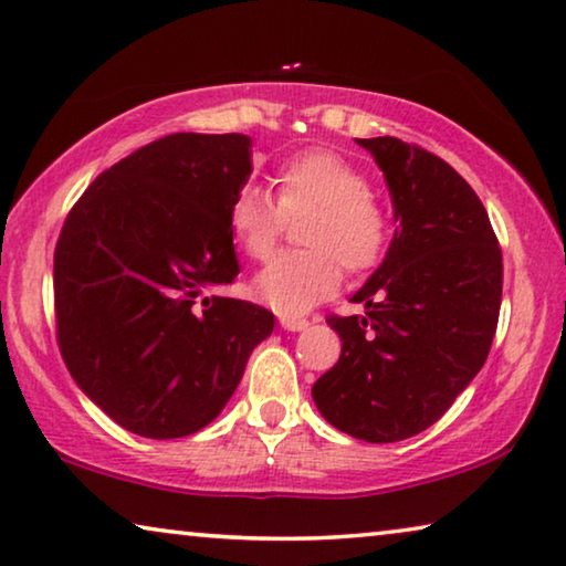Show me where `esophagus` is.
<instances>
[{
  "mask_svg": "<svg viewBox=\"0 0 566 566\" xmlns=\"http://www.w3.org/2000/svg\"><path fill=\"white\" fill-rule=\"evenodd\" d=\"M280 325H282L284 329H290V332H302V329H307V327H310V322L304 319V317L280 315Z\"/></svg>",
  "mask_w": 566,
  "mask_h": 566,
  "instance_id": "34e87169",
  "label": "esophagus"
}]
</instances>
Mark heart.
Wrapping results in <instances>:
<instances>
[{"instance_id": "b5f03b06", "label": "heart", "mask_w": 566, "mask_h": 566, "mask_svg": "<svg viewBox=\"0 0 566 566\" xmlns=\"http://www.w3.org/2000/svg\"><path fill=\"white\" fill-rule=\"evenodd\" d=\"M276 201L259 186H241L229 203V229L251 259L272 254L286 221L307 217L302 241L254 276L256 300L282 315H302L327 300L343 266L360 274L380 262L390 241V213L370 191L365 170L327 148L286 158L274 176Z\"/></svg>"}]
</instances>
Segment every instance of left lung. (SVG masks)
Wrapping results in <instances>:
<instances>
[{"mask_svg":"<svg viewBox=\"0 0 566 566\" xmlns=\"http://www.w3.org/2000/svg\"><path fill=\"white\" fill-rule=\"evenodd\" d=\"M388 181L398 229L353 302L329 315L343 355L312 388L325 420L367 443H396L433 426L486 363L504 264L476 191L420 146L357 138Z\"/></svg>","mask_w":566,"mask_h":566,"instance_id":"8db88e82","label":"left lung"}]
</instances>
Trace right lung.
Listing matches in <instances>:
<instances>
[{"mask_svg": "<svg viewBox=\"0 0 566 566\" xmlns=\"http://www.w3.org/2000/svg\"><path fill=\"white\" fill-rule=\"evenodd\" d=\"M241 133H174L103 170L55 247L57 345L80 390L143 438H184L234 396L274 315L206 290L239 274L229 203Z\"/></svg>", "mask_w": 566, "mask_h": 566, "instance_id": "add662e5", "label": "right lung"}]
</instances>
